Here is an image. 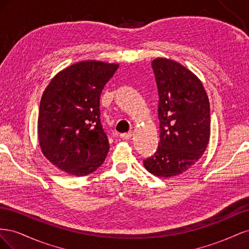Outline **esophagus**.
<instances>
[{
  "mask_svg": "<svg viewBox=\"0 0 249 249\" xmlns=\"http://www.w3.org/2000/svg\"><path fill=\"white\" fill-rule=\"evenodd\" d=\"M120 137L124 140H130L133 137V133H125V134H122L120 135Z\"/></svg>",
  "mask_w": 249,
  "mask_h": 249,
  "instance_id": "obj_1",
  "label": "esophagus"
}]
</instances>
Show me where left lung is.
I'll use <instances>...</instances> for the list:
<instances>
[{
    "mask_svg": "<svg viewBox=\"0 0 249 249\" xmlns=\"http://www.w3.org/2000/svg\"><path fill=\"white\" fill-rule=\"evenodd\" d=\"M159 93L160 142L143 164L159 178H171L189 169L205 153L210 140V103L195 74L173 60L152 62Z\"/></svg>",
    "mask_w": 249,
    "mask_h": 249,
    "instance_id": "left-lung-1",
    "label": "left lung"
}]
</instances>
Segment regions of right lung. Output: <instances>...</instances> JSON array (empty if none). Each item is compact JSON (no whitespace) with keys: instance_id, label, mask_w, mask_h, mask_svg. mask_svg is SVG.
Here are the masks:
<instances>
[{"instance_id":"add662e5","label":"right lung","mask_w":249,"mask_h":249,"mask_svg":"<svg viewBox=\"0 0 249 249\" xmlns=\"http://www.w3.org/2000/svg\"><path fill=\"white\" fill-rule=\"evenodd\" d=\"M118 66L95 60L74 63L58 72L42 94L37 126L41 152L71 176L90 175L106 159L110 145L100 97Z\"/></svg>"}]
</instances>
